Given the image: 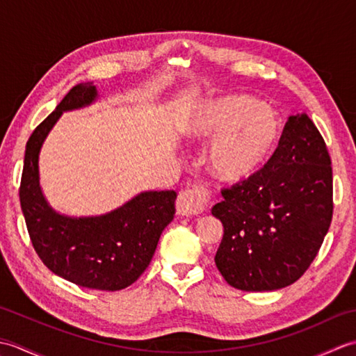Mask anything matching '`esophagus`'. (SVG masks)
I'll return each mask as SVG.
<instances>
[{
    "label": "esophagus",
    "instance_id": "34e87169",
    "mask_svg": "<svg viewBox=\"0 0 356 356\" xmlns=\"http://www.w3.org/2000/svg\"><path fill=\"white\" fill-rule=\"evenodd\" d=\"M209 202L208 193L203 186L188 188L180 191L176 200V209L179 216H197L203 213Z\"/></svg>",
    "mask_w": 356,
    "mask_h": 356
}]
</instances>
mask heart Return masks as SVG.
I'll return each instance as SVG.
<instances>
[{
    "label": "heart",
    "mask_w": 356,
    "mask_h": 356,
    "mask_svg": "<svg viewBox=\"0 0 356 356\" xmlns=\"http://www.w3.org/2000/svg\"><path fill=\"white\" fill-rule=\"evenodd\" d=\"M184 131L197 142H211L209 172L222 184L252 179L274 153L282 138L278 113L248 95H225L200 104Z\"/></svg>",
    "instance_id": "1"
}]
</instances>
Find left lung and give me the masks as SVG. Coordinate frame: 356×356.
Wrapping results in <instances>:
<instances>
[{"label":"left lung","mask_w":356,"mask_h":356,"mask_svg":"<svg viewBox=\"0 0 356 356\" xmlns=\"http://www.w3.org/2000/svg\"><path fill=\"white\" fill-rule=\"evenodd\" d=\"M330 156L307 115L287 119L278 147L252 179L223 188L216 266L232 287L275 291L305 274L334 213Z\"/></svg>","instance_id":"8db88e82"}]
</instances>
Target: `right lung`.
<instances>
[{
    "mask_svg": "<svg viewBox=\"0 0 356 356\" xmlns=\"http://www.w3.org/2000/svg\"><path fill=\"white\" fill-rule=\"evenodd\" d=\"M97 97L93 82L74 86L55 111L35 128L26 145L19 202L36 254L53 274L99 291H120L148 268L174 213L176 191H145L104 216L69 217L53 209L40 186L38 159L63 111L82 108Z\"/></svg>",
    "mask_w": 356,
    "mask_h": 356,
    "instance_id": "add662e5",
    "label": "right lung"
}]
</instances>
